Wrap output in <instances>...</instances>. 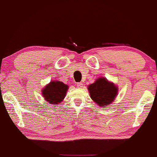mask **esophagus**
I'll use <instances>...</instances> for the list:
<instances>
[{"label": "esophagus", "mask_w": 157, "mask_h": 157, "mask_svg": "<svg viewBox=\"0 0 157 157\" xmlns=\"http://www.w3.org/2000/svg\"><path fill=\"white\" fill-rule=\"evenodd\" d=\"M82 86H83V84H82V82H77V86L78 88H82Z\"/></svg>", "instance_id": "1"}]
</instances>
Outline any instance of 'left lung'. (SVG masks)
I'll use <instances>...</instances> for the list:
<instances>
[{
  "label": "left lung",
  "mask_w": 157,
  "mask_h": 157,
  "mask_svg": "<svg viewBox=\"0 0 157 157\" xmlns=\"http://www.w3.org/2000/svg\"><path fill=\"white\" fill-rule=\"evenodd\" d=\"M88 88L91 98L101 107L111 104L118 93L116 86L104 77H100Z\"/></svg>",
  "instance_id": "8db88e82"
}]
</instances>
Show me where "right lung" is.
Returning <instances> with one entry per match:
<instances>
[{
	"mask_svg": "<svg viewBox=\"0 0 157 157\" xmlns=\"http://www.w3.org/2000/svg\"><path fill=\"white\" fill-rule=\"evenodd\" d=\"M68 86L63 82L52 81L42 90V95L50 104H57L64 99Z\"/></svg>",
	"mask_w": 157,
	"mask_h": 157,
	"instance_id": "add662e5",
	"label": "right lung"
}]
</instances>
